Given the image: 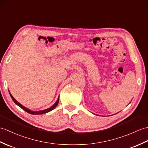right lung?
Listing matches in <instances>:
<instances>
[{
  "mask_svg": "<svg viewBox=\"0 0 148 148\" xmlns=\"http://www.w3.org/2000/svg\"><path fill=\"white\" fill-rule=\"evenodd\" d=\"M9 93H10V92H9ZM10 95H11V98H12V100L14 101V102L16 105H18L19 106V107L21 108L23 110H24L26 111V112H27L28 113H30V114H32V115H40V114H43V113H47V112H49L51 111V110H53V109H54L55 108H56V106H57V105H58V101H59V98H58L56 103H55L53 106H51L50 108H47V109H46V110H42V111L33 112V111L29 110V109L26 108V107H25V106H23L21 104H20L18 101H17L16 100V99H15L14 98V97L11 95V93H10Z\"/></svg>",
  "mask_w": 148,
  "mask_h": 148,
  "instance_id": "obj_1",
  "label": "right lung"
}]
</instances>
